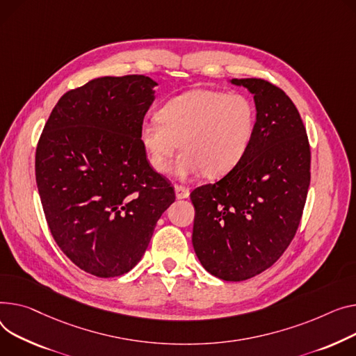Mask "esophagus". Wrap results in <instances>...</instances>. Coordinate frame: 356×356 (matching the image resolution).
<instances>
[{
    "mask_svg": "<svg viewBox=\"0 0 356 356\" xmlns=\"http://www.w3.org/2000/svg\"><path fill=\"white\" fill-rule=\"evenodd\" d=\"M175 192H176L177 199H186V197H188V195H191V192H188V187L181 186V184H175Z\"/></svg>",
    "mask_w": 356,
    "mask_h": 356,
    "instance_id": "esophagus-1",
    "label": "esophagus"
}]
</instances>
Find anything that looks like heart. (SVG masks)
<instances>
[{
    "mask_svg": "<svg viewBox=\"0 0 356 356\" xmlns=\"http://www.w3.org/2000/svg\"><path fill=\"white\" fill-rule=\"evenodd\" d=\"M157 120L145 122L138 140L152 168L165 173L176 150L177 175L220 177L246 157L257 127L253 100L242 92L197 88L165 102Z\"/></svg>",
    "mask_w": 356,
    "mask_h": 356,
    "instance_id": "b5f03b06",
    "label": "heart"
}]
</instances>
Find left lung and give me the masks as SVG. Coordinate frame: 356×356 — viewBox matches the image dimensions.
<instances>
[{
  "label": "left lung",
  "mask_w": 356,
  "mask_h": 356,
  "mask_svg": "<svg viewBox=\"0 0 356 356\" xmlns=\"http://www.w3.org/2000/svg\"><path fill=\"white\" fill-rule=\"evenodd\" d=\"M254 99L257 127L242 163L191 193L203 268L241 282L269 269L295 238L311 183V146L293 102L264 79H233Z\"/></svg>",
  "instance_id": "1"
}]
</instances>
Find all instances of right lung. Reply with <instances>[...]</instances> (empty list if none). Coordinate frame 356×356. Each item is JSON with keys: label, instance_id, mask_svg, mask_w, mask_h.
Returning a JSON list of instances; mask_svg holds the SVG:
<instances>
[{"label": "right lung", "instance_id": "right-lung-1", "mask_svg": "<svg viewBox=\"0 0 356 356\" xmlns=\"http://www.w3.org/2000/svg\"><path fill=\"white\" fill-rule=\"evenodd\" d=\"M154 86L133 74L70 90L38 140L35 181L45 220L63 253L97 277L133 269L176 199L138 140Z\"/></svg>", "mask_w": 356, "mask_h": 356}]
</instances>
